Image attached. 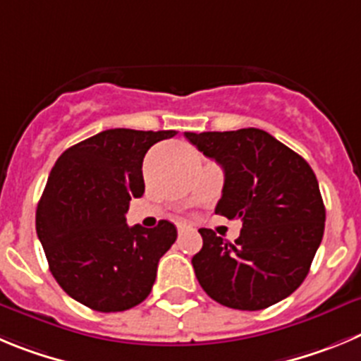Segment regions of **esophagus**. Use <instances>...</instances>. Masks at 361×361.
I'll return each instance as SVG.
<instances>
[{"instance_id":"1","label":"esophagus","mask_w":361,"mask_h":361,"mask_svg":"<svg viewBox=\"0 0 361 361\" xmlns=\"http://www.w3.org/2000/svg\"><path fill=\"white\" fill-rule=\"evenodd\" d=\"M188 230H190V226L185 225V223H180V225H178V235H183V233H187Z\"/></svg>"}]
</instances>
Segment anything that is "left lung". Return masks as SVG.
Masks as SVG:
<instances>
[{"label":"left lung","mask_w":361,"mask_h":361,"mask_svg":"<svg viewBox=\"0 0 361 361\" xmlns=\"http://www.w3.org/2000/svg\"><path fill=\"white\" fill-rule=\"evenodd\" d=\"M185 138L225 171L216 214L243 221L235 243L200 230L203 248L192 266L204 293L243 311L290 297L310 274L326 225L313 169L262 129L185 133Z\"/></svg>","instance_id":"obj_1"}]
</instances>
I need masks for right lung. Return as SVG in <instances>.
<instances>
[{
  "label": "right lung",
  "mask_w": 361,
  "mask_h": 361,
  "mask_svg": "<svg viewBox=\"0 0 361 361\" xmlns=\"http://www.w3.org/2000/svg\"><path fill=\"white\" fill-rule=\"evenodd\" d=\"M176 131L108 129L71 145L55 161L35 212V230L57 284L100 313L138 306L151 293L176 226H128L131 197L144 194L142 164Z\"/></svg>",
  "instance_id": "obj_1"
}]
</instances>
